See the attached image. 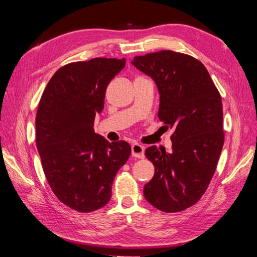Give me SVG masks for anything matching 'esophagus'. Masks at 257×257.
I'll return each mask as SVG.
<instances>
[{"instance_id":"34e87169","label":"esophagus","mask_w":257,"mask_h":257,"mask_svg":"<svg viewBox=\"0 0 257 257\" xmlns=\"http://www.w3.org/2000/svg\"><path fill=\"white\" fill-rule=\"evenodd\" d=\"M144 146L138 144V143H134L132 145V154L134 158H137V159H143L144 158Z\"/></svg>"}]
</instances>
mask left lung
Masks as SVG:
<instances>
[{"label":"left lung","instance_id":"obj_1","mask_svg":"<svg viewBox=\"0 0 257 257\" xmlns=\"http://www.w3.org/2000/svg\"><path fill=\"white\" fill-rule=\"evenodd\" d=\"M133 64L154 79L159 119L175 130L171 153L145 151L155 173L144 196L160 211L181 212L201 199L215 172L224 143L221 95L204 64L188 54L164 50L135 56Z\"/></svg>","mask_w":257,"mask_h":257}]
</instances>
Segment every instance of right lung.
I'll return each mask as SVG.
<instances>
[{
	"label": "right lung",
	"mask_w": 257,
	"mask_h": 257,
	"mask_svg": "<svg viewBox=\"0 0 257 257\" xmlns=\"http://www.w3.org/2000/svg\"><path fill=\"white\" fill-rule=\"evenodd\" d=\"M125 59L95 58L61 67L51 78L36 114V146L52 191L72 210L88 213L106 205L119 169L132 147L94 132L105 90Z\"/></svg>",
	"instance_id": "add662e5"
}]
</instances>
